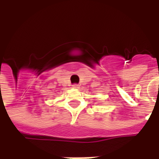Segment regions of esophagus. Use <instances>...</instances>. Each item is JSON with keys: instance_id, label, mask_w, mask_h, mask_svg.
Instances as JSON below:
<instances>
[{"instance_id": "1", "label": "esophagus", "mask_w": 159, "mask_h": 159, "mask_svg": "<svg viewBox=\"0 0 159 159\" xmlns=\"http://www.w3.org/2000/svg\"><path fill=\"white\" fill-rule=\"evenodd\" d=\"M72 88H73V89H78V88H79V85L75 83V84H73V85H72Z\"/></svg>"}]
</instances>
